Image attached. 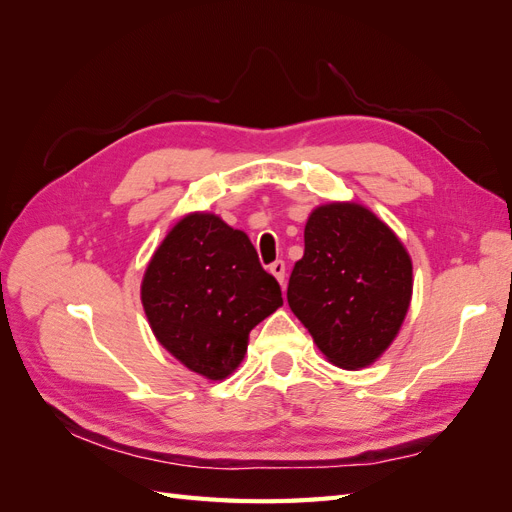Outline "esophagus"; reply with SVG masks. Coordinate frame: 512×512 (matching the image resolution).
Wrapping results in <instances>:
<instances>
[{
    "label": "esophagus",
    "mask_w": 512,
    "mask_h": 512,
    "mask_svg": "<svg viewBox=\"0 0 512 512\" xmlns=\"http://www.w3.org/2000/svg\"><path fill=\"white\" fill-rule=\"evenodd\" d=\"M269 271L275 275L277 282L284 284V277H286V265H284V260H275L273 265L269 267Z\"/></svg>",
    "instance_id": "esophagus-1"
}]
</instances>
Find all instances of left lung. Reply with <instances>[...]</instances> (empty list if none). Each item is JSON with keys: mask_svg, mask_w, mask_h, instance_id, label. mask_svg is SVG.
<instances>
[{"mask_svg": "<svg viewBox=\"0 0 512 512\" xmlns=\"http://www.w3.org/2000/svg\"><path fill=\"white\" fill-rule=\"evenodd\" d=\"M410 299V254L374 211L329 203L309 213L288 305L333 365L376 363L404 324Z\"/></svg>", "mask_w": 512, "mask_h": 512, "instance_id": "left-lung-1", "label": "left lung"}]
</instances>
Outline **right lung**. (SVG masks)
<instances>
[{
	"label": "right lung",
	"mask_w": 512,
	"mask_h": 512,
	"mask_svg": "<svg viewBox=\"0 0 512 512\" xmlns=\"http://www.w3.org/2000/svg\"><path fill=\"white\" fill-rule=\"evenodd\" d=\"M141 301L158 342L213 382L241 365L250 331L284 303L250 237L205 211L168 230L145 269Z\"/></svg>",
	"instance_id": "obj_1"
}]
</instances>
